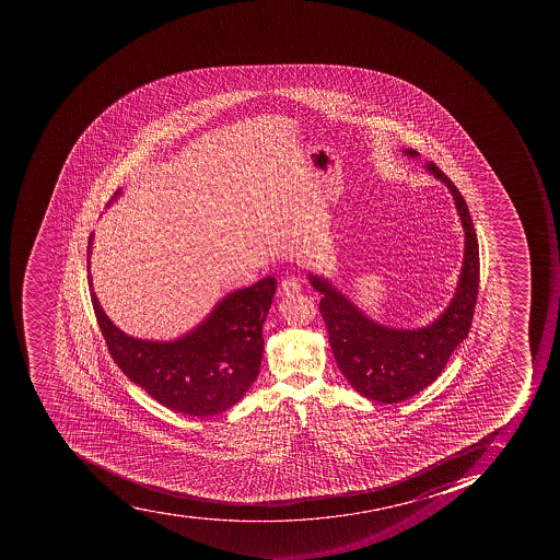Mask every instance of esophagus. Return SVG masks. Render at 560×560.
<instances>
[{"instance_id": "obj_1", "label": "esophagus", "mask_w": 560, "mask_h": 560, "mask_svg": "<svg viewBox=\"0 0 560 560\" xmlns=\"http://www.w3.org/2000/svg\"><path fill=\"white\" fill-rule=\"evenodd\" d=\"M301 291V285L294 278H285L280 287H278V295L280 298H289V295L298 294Z\"/></svg>"}]
</instances>
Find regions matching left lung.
<instances>
[{"label":"left lung","mask_w":560,"mask_h":560,"mask_svg":"<svg viewBox=\"0 0 560 560\" xmlns=\"http://www.w3.org/2000/svg\"><path fill=\"white\" fill-rule=\"evenodd\" d=\"M402 154L411 159L420 155L413 149H405ZM425 172L446 185L464 230L463 268L454 298L440 317L417 329L384 326L365 315L327 278L308 273L313 289L322 294L318 308L339 371L361 396L385 405L419 394L445 370L455 348L467 338L480 283L478 240L466 201L436 164H425Z\"/></svg>","instance_id":"1"}]
</instances>
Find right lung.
Returning a JSON list of instances; mask_svg holds the SVG:
<instances>
[{
	"label": "right lung",
	"instance_id": "right-lung-1",
	"mask_svg": "<svg viewBox=\"0 0 560 560\" xmlns=\"http://www.w3.org/2000/svg\"><path fill=\"white\" fill-rule=\"evenodd\" d=\"M122 189L108 201L110 207ZM94 234L89 236L88 271ZM91 301L108 352L124 375L159 405L190 417L230 410L259 375L265 350L262 324L271 308L277 280L266 277L217 301L195 329L170 341L129 336L108 318L93 289Z\"/></svg>",
	"mask_w": 560,
	"mask_h": 560
}]
</instances>
